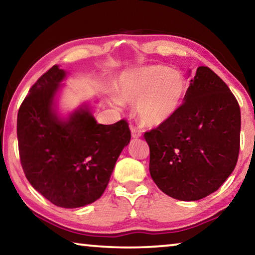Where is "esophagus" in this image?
<instances>
[{
  "label": "esophagus",
  "instance_id": "obj_1",
  "mask_svg": "<svg viewBox=\"0 0 255 255\" xmlns=\"http://www.w3.org/2000/svg\"><path fill=\"white\" fill-rule=\"evenodd\" d=\"M130 130H131V137H132V138H138V137L142 136V131H140L138 128L131 127Z\"/></svg>",
  "mask_w": 255,
  "mask_h": 255
}]
</instances>
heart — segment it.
Listing matches in <instances>:
<instances>
[{"label":"heart","mask_w":255,"mask_h":255,"mask_svg":"<svg viewBox=\"0 0 255 255\" xmlns=\"http://www.w3.org/2000/svg\"><path fill=\"white\" fill-rule=\"evenodd\" d=\"M188 90L187 79L179 70L155 64L121 71L115 82L120 101L137 103L140 124L161 126L175 117Z\"/></svg>","instance_id":"b5f03b06"}]
</instances>
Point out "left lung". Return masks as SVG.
<instances>
[{
    "mask_svg": "<svg viewBox=\"0 0 255 255\" xmlns=\"http://www.w3.org/2000/svg\"><path fill=\"white\" fill-rule=\"evenodd\" d=\"M240 134L235 96L210 68L199 67L179 111L144 134L153 181L180 201L210 195L236 167Z\"/></svg>",
    "mask_w": 255,
    "mask_h": 255,
    "instance_id": "left-lung-1",
    "label": "left lung"
}]
</instances>
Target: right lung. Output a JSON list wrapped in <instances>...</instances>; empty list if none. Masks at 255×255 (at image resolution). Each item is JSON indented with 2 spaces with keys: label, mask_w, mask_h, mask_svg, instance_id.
Instances as JSON below:
<instances>
[{
  "label": "right lung",
  "mask_w": 255,
  "mask_h": 255,
  "mask_svg": "<svg viewBox=\"0 0 255 255\" xmlns=\"http://www.w3.org/2000/svg\"><path fill=\"white\" fill-rule=\"evenodd\" d=\"M66 76L55 64L31 86L19 109L17 135L30 185L56 207L74 209L102 196L130 130L124 119L98 124L87 103L60 116L56 98Z\"/></svg>",
  "instance_id": "right-lung-1"
}]
</instances>
